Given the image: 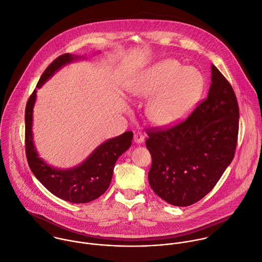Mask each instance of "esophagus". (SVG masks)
Segmentation results:
<instances>
[{"instance_id":"1","label":"esophagus","mask_w":262,"mask_h":262,"mask_svg":"<svg viewBox=\"0 0 262 262\" xmlns=\"http://www.w3.org/2000/svg\"><path fill=\"white\" fill-rule=\"evenodd\" d=\"M134 140L138 144H142L145 141V136L143 135L142 132H136L134 135Z\"/></svg>"}]
</instances>
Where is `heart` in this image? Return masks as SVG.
I'll return each mask as SVG.
<instances>
[{
  "mask_svg": "<svg viewBox=\"0 0 262 262\" xmlns=\"http://www.w3.org/2000/svg\"><path fill=\"white\" fill-rule=\"evenodd\" d=\"M200 70L187 67L176 59L161 60L137 76L129 85L133 96L152 99L147 115L157 126L170 127L186 119L205 90Z\"/></svg>",
  "mask_w": 262,
  "mask_h": 262,
  "instance_id": "obj_1",
  "label": "heart"
}]
</instances>
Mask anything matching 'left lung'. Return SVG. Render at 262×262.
<instances>
[{"label":"left lung","instance_id":"left-lung-1","mask_svg":"<svg viewBox=\"0 0 262 262\" xmlns=\"http://www.w3.org/2000/svg\"><path fill=\"white\" fill-rule=\"evenodd\" d=\"M207 98L188 118L168 128H150L146 147L152 165V190L174 206H189L217 184L235 156L239 133V105L235 92L211 65Z\"/></svg>","mask_w":262,"mask_h":262}]
</instances>
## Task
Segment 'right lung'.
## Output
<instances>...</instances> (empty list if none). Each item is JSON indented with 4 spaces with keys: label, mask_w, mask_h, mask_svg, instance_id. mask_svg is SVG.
Returning a JSON list of instances; mask_svg holds the SVG:
<instances>
[{
    "label": "right lung",
    "mask_w": 262,
    "mask_h": 262,
    "mask_svg": "<svg viewBox=\"0 0 262 262\" xmlns=\"http://www.w3.org/2000/svg\"><path fill=\"white\" fill-rule=\"evenodd\" d=\"M80 57L71 54H63L56 58L41 74L36 88H40L62 66ZM35 98L36 90L30 95L25 107V153L29 168L45 188L64 201L88 203L96 200L110 186L118 157L132 145L133 132H125L107 140L78 166L69 169L52 167L38 157L33 145L32 111Z\"/></svg>",
    "instance_id": "right-lung-1"
}]
</instances>
